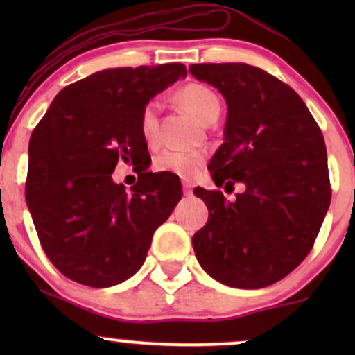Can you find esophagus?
Instances as JSON below:
<instances>
[{
  "label": "esophagus",
  "mask_w": 355,
  "mask_h": 355,
  "mask_svg": "<svg viewBox=\"0 0 355 355\" xmlns=\"http://www.w3.org/2000/svg\"><path fill=\"white\" fill-rule=\"evenodd\" d=\"M182 185H183V193L191 195V185H190V183L189 182H183Z\"/></svg>",
  "instance_id": "34e87169"
}]
</instances>
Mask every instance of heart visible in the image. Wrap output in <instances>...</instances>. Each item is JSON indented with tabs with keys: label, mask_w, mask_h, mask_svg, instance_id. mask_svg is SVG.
Returning <instances> with one entry per match:
<instances>
[{
	"label": "heart",
	"mask_w": 355,
	"mask_h": 355,
	"mask_svg": "<svg viewBox=\"0 0 355 355\" xmlns=\"http://www.w3.org/2000/svg\"><path fill=\"white\" fill-rule=\"evenodd\" d=\"M178 98L185 107H189L200 120L209 121L218 116L222 110V101L214 89L202 83H189L178 92ZM160 100L146 101L140 113V133L145 144L155 146L160 141ZM205 164V155L198 150L183 148H166L153 158V168L157 172L177 173L183 178H193L200 172Z\"/></svg>",
	"instance_id": "1"
}]
</instances>
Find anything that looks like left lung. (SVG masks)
Here are the masks:
<instances>
[{"label":"left lung","instance_id":"left-lung-1","mask_svg":"<svg viewBox=\"0 0 355 355\" xmlns=\"http://www.w3.org/2000/svg\"><path fill=\"white\" fill-rule=\"evenodd\" d=\"M197 80L227 101L225 141L209 170L217 187L245 190L229 202L195 189L209 222L191 239L210 277L237 288H262L291 274L312 250L331 203L327 150L299 95L247 63L191 64Z\"/></svg>","mask_w":355,"mask_h":355}]
</instances>
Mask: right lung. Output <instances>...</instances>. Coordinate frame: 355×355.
<instances>
[{
  "label": "right lung",
  "mask_w": 355,
  "mask_h": 355,
  "mask_svg": "<svg viewBox=\"0 0 355 355\" xmlns=\"http://www.w3.org/2000/svg\"><path fill=\"white\" fill-rule=\"evenodd\" d=\"M180 76L182 63L93 73L61 89L35 126L26 203L44 254L68 279L98 288L130 279L180 202V180L146 172L138 123L146 101ZM118 159L139 172L130 192L111 180Z\"/></svg>",
  "instance_id": "right-lung-1"
}]
</instances>
